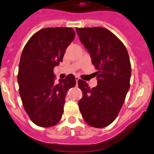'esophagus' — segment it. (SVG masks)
<instances>
[{
    "instance_id": "34e87169",
    "label": "esophagus",
    "mask_w": 154,
    "mask_h": 154,
    "mask_svg": "<svg viewBox=\"0 0 154 154\" xmlns=\"http://www.w3.org/2000/svg\"><path fill=\"white\" fill-rule=\"evenodd\" d=\"M79 80V77H75V81H76V83H78V81Z\"/></svg>"
}]
</instances>
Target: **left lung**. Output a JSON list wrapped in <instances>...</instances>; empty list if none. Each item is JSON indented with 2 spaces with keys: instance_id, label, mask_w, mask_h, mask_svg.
<instances>
[{
  "instance_id": "left-lung-1",
  "label": "left lung",
  "mask_w": 154,
  "mask_h": 154,
  "mask_svg": "<svg viewBox=\"0 0 154 154\" xmlns=\"http://www.w3.org/2000/svg\"><path fill=\"white\" fill-rule=\"evenodd\" d=\"M81 42L95 66L97 85L90 88L78 81L83 97L79 109L91 127L103 128L118 116L129 89L131 64L127 50L114 33L103 27L76 28Z\"/></svg>"
}]
</instances>
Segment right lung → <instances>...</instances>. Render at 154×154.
<instances>
[{"label": "right lung", "mask_w": 154, "mask_h": 154, "mask_svg": "<svg viewBox=\"0 0 154 154\" xmlns=\"http://www.w3.org/2000/svg\"><path fill=\"white\" fill-rule=\"evenodd\" d=\"M74 38L75 31L70 27H47L30 38L22 53L19 94L25 112L39 127H52L60 121L66 93L75 86L72 74L56 84L53 72Z\"/></svg>", "instance_id": "obj_1"}]
</instances>
